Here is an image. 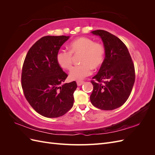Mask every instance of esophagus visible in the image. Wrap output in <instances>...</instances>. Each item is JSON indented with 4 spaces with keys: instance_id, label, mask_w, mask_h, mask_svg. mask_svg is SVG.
Segmentation results:
<instances>
[{
    "instance_id": "34e87169",
    "label": "esophagus",
    "mask_w": 155,
    "mask_h": 155,
    "mask_svg": "<svg viewBox=\"0 0 155 155\" xmlns=\"http://www.w3.org/2000/svg\"><path fill=\"white\" fill-rule=\"evenodd\" d=\"M84 83L83 81H77V85L78 86H81Z\"/></svg>"
}]
</instances>
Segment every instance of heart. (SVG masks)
Masks as SVG:
<instances>
[{"instance_id":"b5f03b06","label":"heart","mask_w":155,"mask_h":155,"mask_svg":"<svg viewBox=\"0 0 155 155\" xmlns=\"http://www.w3.org/2000/svg\"><path fill=\"white\" fill-rule=\"evenodd\" d=\"M81 54L79 63L70 72V78L80 81L91 75L92 68L100 67L104 62L105 49L104 45L96 43L88 37H79L69 45V51L59 50L56 54V61L59 66L64 69H71L73 63V55Z\"/></svg>"}]
</instances>
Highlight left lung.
Wrapping results in <instances>:
<instances>
[{
	"instance_id": "1",
	"label": "left lung",
	"mask_w": 155,
	"mask_h": 155,
	"mask_svg": "<svg viewBox=\"0 0 155 155\" xmlns=\"http://www.w3.org/2000/svg\"><path fill=\"white\" fill-rule=\"evenodd\" d=\"M104 45L105 58L99 72L92 78V104L101 110H111L123 105L135 81V70L126 45L118 37L103 30L92 31Z\"/></svg>"
}]
</instances>
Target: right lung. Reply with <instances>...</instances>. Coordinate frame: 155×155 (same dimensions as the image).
Returning <instances> with one entry per match:
<instances>
[{"label": "right lung", "instance_id": "add662e5", "mask_svg": "<svg viewBox=\"0 0 155 155\" xmlns=\"http://www.w3.org/2000/svg\"><path fill=\"white\" fill-rule=\"evenodd\" d=\"M69 36L41 37L28 51L21 74L26 100L37 112L46 118L66 114L74 104L76 81L63 83L68 75L56 61V54Z\"/></svg>", "mask_w": 155, "mask_h": 155}]
</instances>
